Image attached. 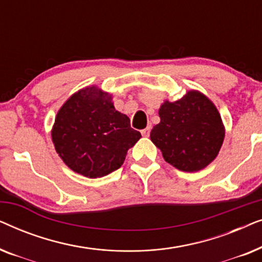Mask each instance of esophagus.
I'll use <instances>...</instances> for the list:
<instances>
[{
	"mask_svg": "<svg viewBox=\"0 0 262 262\" xmlns=\"http://www.w3.org/2000/svg\"><path fill=\"white\" fill-rule=\"evenodd\" d=\"M150 130H151V127H150V126L145 127V128H143V130L141 131V132H142V136H143V137H149V135H150Z\"/></svg>",
	"mask_w": 262,
	"mask_h": 262,
	"instance_id": "esophagus-1",
	"label": "esophagus"
}]
</instances>
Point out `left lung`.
I'll list each match as a JSON object with an SVG mask.
<instances>
[{
  "mask_svg": "<svg viewBox=\"0 0 262 262\" xmlns=\"http://www.w3.org/2000/svg\"><path fill=\"white\" fill-rule=\"evenodd\" d=\"M160 123L150 139L166 162L179 170H202L216 159L225 128L214 103L199 91H188L180 100H166L159 110Z\"/></svg>",
  "mask_w": 262,
  "mask_h": 262,
  "instance_id": "1",
  "label": "left lung"
}]
</instances>
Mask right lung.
<instances>
[{"label":"right lung","mask_w":262,"mask_h":262,"mask_svg":"<svg viewBox=\"0 0 262 262\" xmlns=\"http://www.w3.org/2000/svg\"><path fill=\"white\" fill-rule=\"evenodd\" d=\"M51 137L57 154L75 173L102 178L124 163L142 137L126 114L114 108L112 95L96 85L74 93L55 118Z\"/></svg>","instance_id":"1"}]
</instances>
